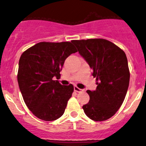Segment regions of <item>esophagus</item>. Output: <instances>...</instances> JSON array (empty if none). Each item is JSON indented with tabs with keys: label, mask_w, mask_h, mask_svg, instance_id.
<instances>
[{
	"label": "esophagus",
	"mask_w": 146,
	"mask_h": 146,
	"mask_svg": "<svg viewBox=\"0 0 146 146\" xmlns=\"http://www.w3.org/2000/svg\"><path fill=\"white\" fill-rule=\"evenodd\" d=\"M74 90L76 92H78V93H80V92H83V90H82V89L79 88L78 87H77V86H74Z\"/></svg>",
	"instance_id": "1"
}]
</instances>
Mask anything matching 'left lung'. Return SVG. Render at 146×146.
Here are the masks:
<instances>
[{
	"label": "left lung",
	"mask_w": 146,
	"mask_h": 146,
	"mask_svg": "<svg viewBox=\"0 0 146 146\" xmlns=\"http://www.w3.org/2000/svg\"><path fill=\"white\" fill-rule=\"evenodd\" d=\"M80 56L93 70L96 90H87L90 100L83 106L86 115L95 121L114 115L122 105L129 86L130 71L125 52L103 38L73 40Z\"/></svg>",
	"instance_id": "obj_1"
}]
</instances>
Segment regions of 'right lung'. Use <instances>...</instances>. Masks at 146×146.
Masks as SVG:
<instances>
[{
	"label": "right lung",
	"instance_id": "right-lung-1",
	"mask_svg": "<svg viewBox=\"0 0 146 146\" xmlns=\"http://www.w3.org/2000/svg\"><path fill=\"white\" fill-rule=\"evenodd\" d=\"M76 52L71 42H40L21 55L18 86L27 107L39 119L55 121L64 113L74 88L53 78L60 77L65 60Z\"/></svg>",
	"mask_w": 146,
	"mask_h": 146
}]
</instances>
